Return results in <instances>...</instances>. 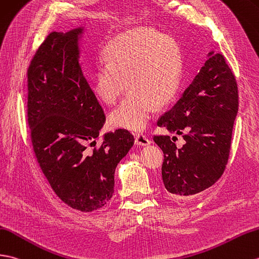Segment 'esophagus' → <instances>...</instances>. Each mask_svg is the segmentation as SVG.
Here are the masks:
<instances>
[{"label":"esophagus","instance_id":"34e87169","mask_svg":"<svg viewBox=\"0 0 259 259\" xmlns=\"http://www.w3.org/2000/svg\"><path fill=\"white\" fill-rule=\"evenodd\" d=\"M135 143L137 146H148V144L151 143V140L143 134H137L135 136Z\"/></svg>","mask_w":259,"mask_h":259}]
</instances>
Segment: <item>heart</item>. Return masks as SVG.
I'll return each mask as SVG.
<instances>
[{
	"mask_svg": "<svg viewBox=\"0 0 259 259\" xmlns=\"http://www.w3.org/2000/svg\"><path fill=\"white\" fill-rule=\"evenodd\" d=\"M106 64L96 67L92 88L106 105H115L131 87L121 105L110 113L116 128L141 131L155 106L169 104L182 70L181 50L170 35L137 27L116 35L104 51Z\"/></svg>",
	"mask_w": 259,
	"mask_h": 259,
	"instance_id": "b5f03b06",
	"label": "heart"
}]
</instances>
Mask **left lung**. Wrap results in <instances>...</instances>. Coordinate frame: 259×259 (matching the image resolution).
Here are the masks:
<instances>
[{
    "instance_id": "obj_1",
    "label": "left lung",
    "mask_w": 259,
    "mask_h": 259,
    "mask_svg": "<svg viewBox=\"0 0 259 259\" xmlns=\"http://www.w3.org/2000/svg\"><path fill=\"white\" fill-rule=\"evenodd\" d=\"M208 59L182 97L158 120L159 127L182 136H154L164 153L162 180L173 197L193 195L212 186L224 173L230 157L234 120L238 111L235 76L222 54Z\"/></svg>"
}]
</instances>
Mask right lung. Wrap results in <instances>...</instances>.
<instances>
[{
  "mask_svg": "<svg viewBox=\"0 0 259 259\" xmlns=\"http://www.w3.org/2000/svg\"><path fill=\"white\" fill-rule=\"evenodd\" d=\"M82 27L53 32L36 51L27 70V121L35 157L52 189L68 206L93 212L110 201L117 164L134 136L118 129L96 138L106 121L79 64Z\"/></svg>",
  "mask_w": 259,
  "mask_h": 259,
  "instance_id": "obj_1",
  "label": "right lung"
}]
</instances>
